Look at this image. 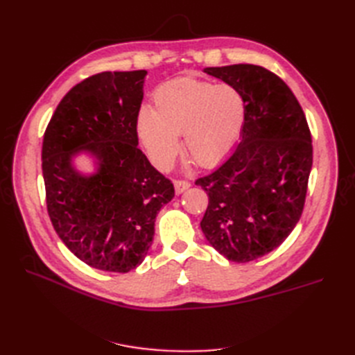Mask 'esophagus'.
I'll return each instance as SVG.
<instances>
[{"instance_id":"1","label":"esophagus","mask_w":355,"mask_h":355,"mask_svg":"<svg viewBox=\"0 0 355 355\" xmlns=\"http://www.w3.org/2000/svg\"><path fill=\"white\" fill-rule=\"evenodd\" d=\"M191 187V184L188 180H182V179H176L175 180V191L176 194H182L185 189H188Z\"/></svg>"}]
</instances>
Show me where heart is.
Returning <instances> with one entry per match:
<instances>
[{
	"label": "heart",
	"mask_w": 355,
	"mask_h": 355,
	"mask_svg": "<svg viewBox=\"0 0 355 355\" xmlns=\"http://www.w3.org/2000/svg\"><path fill=\"white\" fill-rule=\"evenodd\" d=\"M245 120V99L232 84L179 77L159 84L153 110L137 114V135L149 159L167 168L179 153L184 135L188 157L202 167L218 164L237 144Z\"/></svg>",
	"instance_id": "heart-1"
}]
</instances>
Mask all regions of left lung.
<instances>
[{"label": "left lung", "mask_w": 355, "mask_h": 355, "mask_svg": "<svg viewBox=\"0 0 355 355\" xmlns=\"http://www.w3.org/2000/svg\"><path fill=\"white\" fill-rule=\"evenodd\" d=\"M204 72L243 93L245 120L232 154L196 180L209 196L200 225L220 254L245 263L277 249L300 219L313 167L311 132L302 106L274 72L249 63Z\"/></svg>", "instance_id": "8db88e82"}]
</instances>
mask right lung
<instances>
[{
    "label": "right lung",
    "instance_id": "add662e5",
    "mask_svg": "<svg viewBox=\"0 0 355 355\" xmlns=\"http://www.w3.org/2000/svg\"><path fill=\"white\" fill-rule=\"evenodd\" d=\"M146 71L101 72L60 101L42 141V176L53 228L68 249L96 270L128 272L154 240L159 209L175 197L171 180L137 148L136 120ZM98 159L90 177L71 157Z\"/></svg>",
    "mask_w": 355,
    "mask_h": 355
}]
</instances>
